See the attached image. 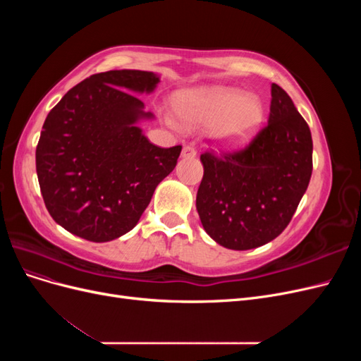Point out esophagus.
Instances as JSON below:
<instances>
[{"mask_svg":"<svg viewBox=\"0 0 361 361\" xmlns=\"http://www.w3.org/2000/svg\"><path fill=\"white\" fill-rule=\"evenodd\" d=\"M197 155V150H195L194 145H185L182 149V157L183 158H194Z\"/></svg>","mask_w":361,"mask_h":361,"instance_id":"esophagus-1","label":"esophagus"}]
</instances>
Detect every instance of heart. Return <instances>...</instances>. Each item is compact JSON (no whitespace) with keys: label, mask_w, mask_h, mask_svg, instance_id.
I'll return each mask as SVG.
<instances>
[{"label":"heart","mask_w":361,"mask_h":361,"mask_svg":"<svg viewBox=\"0 0 361 361\" xmlns=\"http://www.w3.org/2000/svg\"><path fill=\"white\" fill-rule=\"evenodd\" d=\"M178 110L190 125L216 122L214 134L228 143L245 140L264 117V106L256 96L235 89L191 92L179 101Z\"/></svg>","instance_id":"1"}]
</instances>
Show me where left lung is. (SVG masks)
<instances>
[{
	"label": "left lung",
	"instance_id": "left-lung-1",
	"mask_svg": "<svg viewBox=\"0 0 361 361\" xmlns=\"http://www.w3.org/2000/svg\"><path fill=\"white\" fill-rule=\"evenodd\" d=\"M268 123L245 147L200 155V221L214 241L251 250L277 238L309 187L313 159L309 125L280 85H271Z\"/></svg>",
	"mask_w": 361,
	"mask_h": 361
}]
</instances>
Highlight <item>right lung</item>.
Segmentation results:
<instances>
[{"label":"right lung","mask_w":361,"mask_h":361,"mask_svg":"<svg viewBox=\"0 0 361 361\" xmlns=\"http://www.w3.org/2000/svg\"><path fill=\"white\" fill-rule=\"evenodd\" d=\"M158 82L145 71L94 73L47 116L37 179L49 215L68 232L93 243L125 235L176 167L182 146L158 147L135 126L152 114L129 92H152Z\"/></svg>","instance_id":"1"}]
</instances>
